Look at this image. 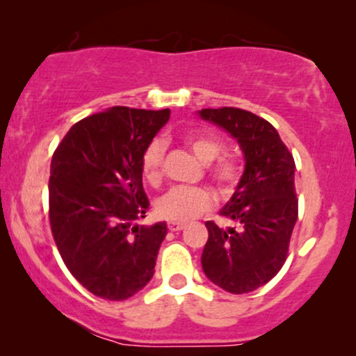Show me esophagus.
Here are the masks:
<instances>
[{
    "label": "esophagus",
    "mask_w": 356,
    "mask_h": 356,
    "mask_svg": "<svg viewBox=\"0 0 356 356\" xmlns=\"http://www.w3.org/2000/svg\"><path fill=\"white\" fill-rule=\"evenodd\" d=\"M167 227H169V231L175 232V231H181L184 227V224L182 222H174V220H170V222L167 224Z\"/></svg>",
    "instance_id": "obj_1"
}]
</instances>
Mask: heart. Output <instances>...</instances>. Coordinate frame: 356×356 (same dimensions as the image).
Returning a JSON list of instances; mask_svg holds the SVG:
<instances>
[{"instance_id":"b5f03b06","label":"heart","mask_w":356,"mask_h":356,"mask_svg":"<svg viewBox=\"0 0 356 356\" xmlns=\"http://www.w3.org/2000/svg\"><path fill=\"white\" fill-rule=\"evenodd\" d=\"M184 142L202 162L214 161L209 169L211 181L222 192H232L241 181L239 161L232 155H220L224 150V142L214 134H186ZM165 145L161 140L150 142L145 147L140 159L142 175L147 182L159 184L162 177V164H164ZM212 207V195L202 187H174L161 201L157 202V214L162 219L174 222H186L195 216L202 214Z\"/></svg>"}]
</instances>
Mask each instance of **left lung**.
I'll use <instances>...</instances> for the list:
<instances>
[{
	"label": "left lung",
	"instance_id": "8db88e82",
	"mask_svg": "<svg viewBox=\"0 0 356 356\" xmlns=\"http://www.w3.org/2000/svg\"><path fill=\"white\" fill-rule=\"evenodd\" d=\"M201 117L238 138L246 169L220 216L241 229L224 231L207 220L202 269L219 288L244 295L271 281L288 257L298 219L295 159L264 118L236 107L202 108Z\"/></svg>",
	"mask_w": 356,
	"mask_h": 356
}]
</instances>
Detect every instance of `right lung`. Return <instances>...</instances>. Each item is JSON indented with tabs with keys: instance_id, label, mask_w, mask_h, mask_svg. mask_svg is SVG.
Here are the masks:
<instances>
[{
	"instance_id": "right-lung-1",
	"label": "right lung",
	"mask_w": 356,
	"mask_h": 356,
	"mask_svg": "<svg viewBox=\"0 0 356 356\" xmlns=\"http://www.w3.org/2000/svg\"><path fill=\"white\" fill-rule=\"evenodd\" d=\"M169 117V108L113 107L76 122L53 152V239L73 277L104 300H127L154 276L165 222L132 224L150 206L142 154Z\"/></svg>"
}]
</instances>
